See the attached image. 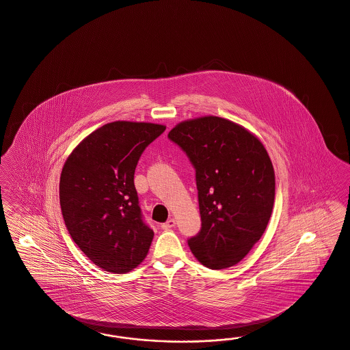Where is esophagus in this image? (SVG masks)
Returning a JSON list of instances; mask_svg holds the SVG:
<instances>
[{"mask_svg":"<svg viewBox=\"0 0 350 350\" xmlns=\"http://www.w3.org/2000/svg\"><path fill=\"white\" fill-rule=\"evenodd\" d=\"M174 226H176V219H174V218H169L167 222H164V224L161 225V229L169 230L172 229V228H174Z\"/></svg>","mask_w":350,"mask_h":350,"instance_id":"obj_1","label":"esophagus"}]
</instances>
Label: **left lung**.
Wrapping results in <instances>:
<instances>
[{"mask_svg":"<svg viewBox=\"0 0 350 350\" xmlns=\"http://www.w3.org/2000/svg\"><path fill=\"white\" fill-rule=\"evenodd\" d=\"M168 138L195 168L202 229L187 241L209 269L235 265L265 231L275 176L264 145L232 121L204 116L183 121Z\"/></svg>","mask_w":350,"mask_h":350,"instance_id":"obj_1","label":"left lung"}]
</instances>
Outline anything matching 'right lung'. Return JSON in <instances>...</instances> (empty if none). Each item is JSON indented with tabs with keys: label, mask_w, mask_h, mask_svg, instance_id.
Returning a JSON list of instances; mask_svg holds the SVG:
<instances>
[{
	"label": "right lung",
	"mask_w": 350,
	"mask_h": 350,
	"mask_svg": "<svg viewBox=\"0 0 350 350\" xmlns=\"http://www.w3.org/2000/svg\"><path fill=\"white\" fill-rule=\"evenodd\" d=\"M164 131V125L151 122H109L89 134L62 169L66 228L105 271L128 273L150 250L154 231L144 219L134 172L146 147Z\"/></svg>",
	"instance_id": "add662e5"
}]
</instances>
